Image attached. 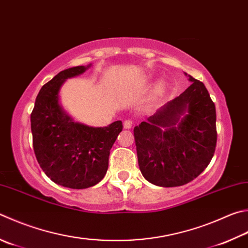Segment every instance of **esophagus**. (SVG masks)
I'll use <instances>...</instances> for the list:
<instances>
[{
  "label": "esophagus",
  "mask_w": 248,
  "mask_h": 248,
  "mask_svg": "<svg viewBox=\"0 0 248 248\" xmlns=\"http://www.w3.org/2000/svg\"><path fill=\"white\" fill-rule=\"evenodd\" d=\"M132 124H133V121L131 119H127V120L124 121V127L125 129H130L132 127Z\"/></svg>",
  "instance_id": "esophagus-1"
}]
</instances>
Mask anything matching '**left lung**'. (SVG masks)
Listing matches in <instances>:
<instances>
[{"label": "left lung", "instance_id": "left-lung-1", "mask_svg": "<svg viewBox=\"0 0 248 248\" xmlns=\"http://www.w3.org/2000/svg\"><path fill=\"white\" fill-rule=\"evenodd\" d=\"M192 84L134 127L140 170L148 182L184 186L209 165L217 143L216 107L204 83Z\"/></svg>", "mask_w": 248, "mask_h": 248}]
</instances>
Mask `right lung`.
I'll use <instances>...</instances> for the list:
<instances>
[{
	"label": "right lung",
	"instance_id": "obj_1",
	"mask_svg": "<svg viewBox=\"0 0 248 248\" xmlns=\"http://www.w3.org/2000/svg\"><path fill=\"white\" fill-rule=\"evenodd\" d=\"M90 66L62 70L44 84L30 117L40 167L53 182L76 190L95 186L105 177L110 148L123 131L120 120L103 128L75 123L60 105L62 83L83 74Z\"/></svg>",
	"mask_w": 248,
	"mask_h": 248
}]
</instances>
